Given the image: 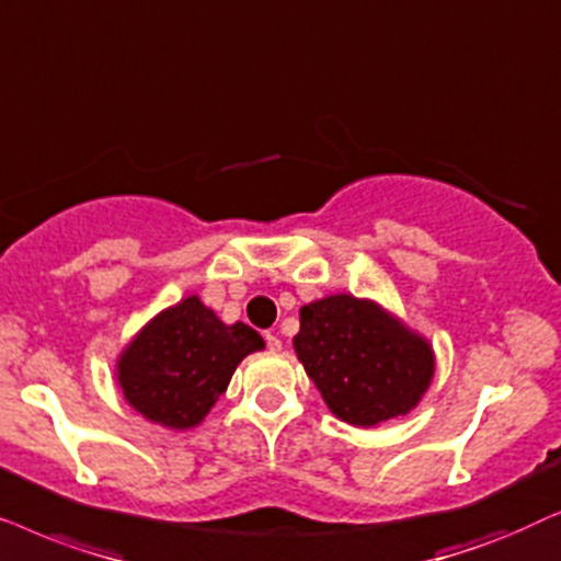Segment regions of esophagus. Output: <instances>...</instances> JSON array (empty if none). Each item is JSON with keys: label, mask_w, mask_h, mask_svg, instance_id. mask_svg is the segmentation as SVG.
I'll use <instances>...</instances> for the list:
<instances>
[{"label": "esophagus", "mask_w": 561, "mask_h": 561, "mask_svg": "<svg viewBox=\"0 0 561 561\" xmlns=\"http://www.w3.org/2000/svg\"><path fill=\"white\" fill-rule=\"evenodd\" d=\"M264 341H266V348H268V351H282V341H279V335L266 333V335H264Z\"/></svg>", "instance_id": "34e87169"}]
</instances>
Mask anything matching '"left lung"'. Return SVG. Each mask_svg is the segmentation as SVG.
Segmentation results:
<instances>
[{
    "label": "left lung",
    "mask_w": 561,
    "mask_h": 561,
    "mask_svg": "<svg viewBox=\"0 0 561 561\" xmlns=\"http://www.w3.org/2000/svg\"><path fill=\"white\" fill-rule=\"evenodd\" d=\"M295 351L325 405L364 428L405 415L433 377L428 343L351 295L305 305Z\"/></svg>",
    "instance_id": "left-lung-1"
}]
</instances>
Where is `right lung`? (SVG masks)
Returning <instances> with one entry per match:
<instances>
[{
  "label": "right lung",
  "mask_w": 561,
  "mask_h": 561,
  "mask_svg": "<svg viewBox=\"0 0 561 561\" xmlns=\"http://www.w3.org/2000/svg\"><path fill=\"white\" fill-rule=\"evenodd\" d=\"M264 348L251 325L220 323L197 297L153 318L125 348L117 379L125 400L148 421L192 428L228 390L241 358Z\"/></svg>",
  "instance_id": "1"
}]
</instances>
